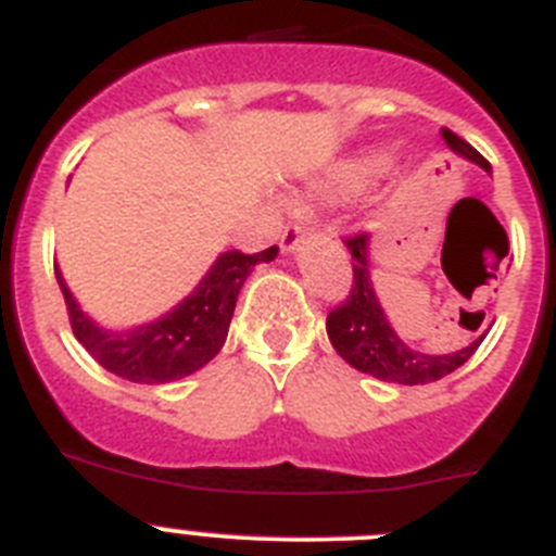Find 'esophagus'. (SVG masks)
<instances>
[{
  "mask_svg": "<svg viewBox=\"0 0 556 556\" xmlns=\"http://www.w3.org/2000/svg\"><path fill=\"white\" fill-rule=\"evenodd\" d=\"M314 223H312V217H298V219H292V223L287 225V230H283V236H281V250L283 253H294V250H298V244H301V239L306 233H314Z\"/></svg>",
  "mask_w": 556,
  "mask_h": 556,
  "instance_id": "1",
  "label": "esophagus"
}]
</instances>
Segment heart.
Segmentation results:
<instances>
[{"mask_svg":"<svg viewBox=\"0 0 556 556\" xmlns=\"http://www.w3.org/2000/svg\"><path fill=\"white\" fill-rule=\"evenodd\" d=\"M384 166H387V155H381V152H370V155L348 161V164L339 166L331 178H328V186H326L328 194H337V198H342V194H353V191L362 189L367 180L381 175Z\"/></svg>","mask_w":556,"mask_h":556,"instance_id":"heart-1","label":"heart"}]
</instances>
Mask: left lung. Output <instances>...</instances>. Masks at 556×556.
Here are the masks:
<instances>
[{
  "label": "left lung",
  "mask_w": 556,
  "mask_h": 556,
  "mask_svg": "<svg viewBox=\"0 0 556 556\" xmlns=\"http://www.w3.org/2000/svg\"><path fill=\"white\" fill-rule=\"evenodd\" d=\"M443 139L456 155H462L470 164L481 166L484 172H490V164L481 159L479 152L468 144L465 139H459L456 132H451L448 127H443ZM348 250L353 255V287L348 301L342 306L333 308L326 320L328 339H331L333 351L345 358L348 365L356 367L358 372H367V376L378 378V381H387V384H431V381H440L448 372H454L456 367H462L476 353V348L481 345V339L488 337V328L484 331H476L484 320V312H479V326L473 328L476 337L470 339L468 345L459 348L454 353H424L415 351L412 345H406L404 339L397 337L395 328L387 320V312L378 301L376 287H372L370 275V236H353L348 239Z\"/></svg>",
  "instance_id": "obj_1"
}]
</instances>
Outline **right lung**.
<instances>
[{
    "mask_svg": "<svg viewBox=\"0 0 556 556\" xmlns=\"http://www.w3.org/2000/svg\"><path fill=\"white\" fill-rule=\"evenodd\" d=\"M275 255L278 248H267L253 255L239 250L219 253L217 262L211 264L208 273L178 306L161 314L159 320L141 323L125 331L102 328L100 323L91 320L58 267L55 278L77 342L108 372L136 384H169L198 372L223 351L239 289L244 287L255 264L273 262Z\"/></svg>",
    "mask_w": 556,
    "mask_h": 556,
    "instance_id": "right-lung-1",
    "label": "right lung"
}]
</instances>
